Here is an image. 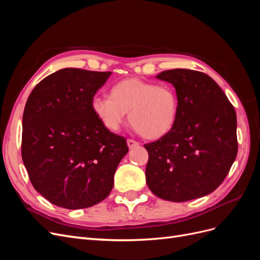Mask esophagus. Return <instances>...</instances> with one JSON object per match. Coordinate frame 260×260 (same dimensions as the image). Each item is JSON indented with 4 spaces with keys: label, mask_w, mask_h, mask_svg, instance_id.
Wrapping results in <instances>:
<instances>
[{
    "label": "esophagus",
    "mask_w": 260,
    "mask_h": 260,
    "mask_svg": "<svg viewBox=\"0 0 260 260\" xmlns=\"http://www.w3.org/2000/svg\"><path fill=\"white\" fill-rule=\"evenodd\" d=\"M127 144H128V147H129V148H135V147H137V146L139 145V143L137 142V141L131 140V139H128V140H127Z\"/></svg>",
    "instance_id": "1"
}]
</instances>
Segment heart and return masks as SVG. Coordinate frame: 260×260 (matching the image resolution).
<instances>
[{
	"label": "heart",
	"mask_w": 260,
	"mask_h": 260,
	"mask_svg": "<svg viewBox=\"0 0 260 260\" xmlns=\"http://www.w3.org/2000/svg\"><path fill=\"white\" fill-rule=\"evenodd\" d=\"M91 107L108 131H119L129 113V121L139 135L155 140L175 127L179 101L175 89L168 84L128 78L114 84L109 96L94 98Z\"/></svg>",
	"instance_id": "b5f03b06"
}]
</instances>
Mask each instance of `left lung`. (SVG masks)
I'll use <instances>...</instances> for the list:
<instances>
[{"mask_svg":"<svg viewBox=\"0 0 260 260\" xmlns=\"http://www.w3.org/2000/svg\"><path fill=\"white\" fill-rule=\"evenodd\" d=\"M156 78L175 86L179 112L170 132L144 144L147 186L170 202L203 198L222 183L237 157L234 107L204 73L178 68Z\"/></svg>","mask_w":260,"mask_h":260,"instance_id":"left-lung-1","label":"left lung"}]
</instances>
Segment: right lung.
I'll list each match as a JSON object with an SVG mask.
<instances>
[{"mask_svg":"<svg viewBox=\"0 0 260 260\" xmlns=\"http://www.w3.org/2000/svg\"><path fill=\"white\" fill-rule=\"evenodd\" d=\"M112 73L64 68L36 85L22 115L21 157L34 187L58 207L81 209L106 199L129 148L91 103Z\"/></svg>","mask_w":260,"mask_h":260,"instance_id":"add662e5","label":"right lung"}]
</instances>
